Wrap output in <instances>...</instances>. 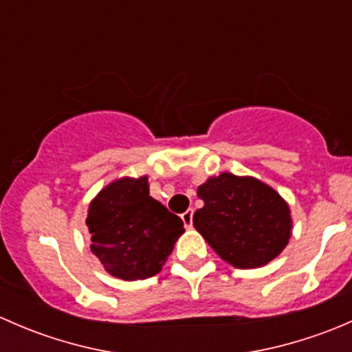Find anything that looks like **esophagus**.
Here are the masks:
<instances>
[{
	"label": "esophagus",
	"instance_id": "34e87169",
	"mask_svg": "<svg viewBox=\"0 0 352 352\" xmlns=\"http://www.w3.org/2000/svg\"><path fill=\"white\" fill-rule=\"evenodd\" d=\"M192 216H194V209H187V211L182 214V221L187 228L192 226Z\"/></svg>",
	"mask_w": 352,
	"mask_h": 352
}]
</instances>
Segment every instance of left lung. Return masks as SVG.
Wrapping results in <instances>:
<instances>
[{
	"label": "left lung",
	"mask_w": 352,
	"mask_h": 352,
	"mask_svg": "<svg viewBox=\"0 0 352 352\" xmlns=\"http://www.w3.org/2000/svg\"><path fill=\"white\" fill-rule=\"evenodd\" d=\"M197 196L204 206L194 214V226L233 267H261L287 245L289 208L261 180L221 173L202 184Z\"/></svg>",
	"instance_id": "obj_1"
}]
</instances>
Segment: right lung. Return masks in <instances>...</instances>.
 Wrapping results in <instances>:
<instances>
[{
  "label": "right lung",
  "instance_id": "add662e5",
  "mask_svg": "<svg viewBox=\"0 0 352 352\" xmlns=\"http://www.w3.org/2000/svg\"><path fill=\"white\" fill-rule=\"evenodd\" d=\"M87 226L91 252L105 271L126 281L160 272L184 233L182 219L150 196L148 177L105 187L90 204Z\"/></svg>",
  "mask_w": 352,
  "mask_h": 352
}]
</instances>
